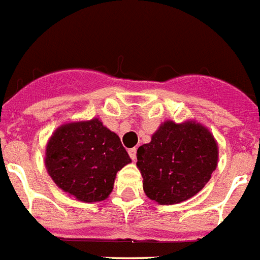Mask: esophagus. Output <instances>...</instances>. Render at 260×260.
<instances>
[{"label": "esophagus", "mask_w": 260, "mask_h": 260, "mask_svg": "<svg viewBox=\"0 0 260 260\" xmlns=\"http://www.w3.org/2000/svg\"><path fill=\"white\" fill-rule=\"evenodd\" d=\"M128 155H130V158H132V159L137 158V149H136V147H133V149H128Z\"/></svg>", "instance_id": "esophagus-1"}]
</instances>
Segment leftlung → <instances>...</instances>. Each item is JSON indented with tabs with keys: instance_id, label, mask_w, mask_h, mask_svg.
Wrapping results in <instances>:
<instances>
[{
	"instance_id": "8db88e82",
	"label": "left lung",
	"mask_w": 260,
	"mask_h": 260,
	"mask_svg": "<svg viewBox=\"0 0 260 260\" xmlns=\"http://www.w3.org/2000/svg\"><path fill=\"white\" fill-rule=\"evenodd\" d=\"M217 154L215 138L204 126L168 120L137 150L143 190L162 205L188 200L209 181Z\"/></svg>"
}]
</instances>
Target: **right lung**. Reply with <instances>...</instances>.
I'll use <instances>...</instances> for the list:
<instances>
[{"label": "right lung", "mask_w": 260, "mask_h": 260, "mask_svg": "<svg viewBox=\"0 0 260 260\" xmlns=\"http://www.w3.org/2000/svg\"><path fill=\"white\" fill-rule=\"evenodd\" d=\"M128 162L119 137L99 119L60 126L45 151V166L56 185L84 203L107 199L117 172Z\"/></svg>", "instance_id": "right-lung-1"}]
</instances>
